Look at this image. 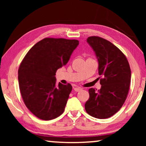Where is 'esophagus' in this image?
<instances>
[{"label":"esophagus","instance_id":"34e87169","mask_svg":"<svg viewBox=\"0 0 146 146\" xmlns=\"http://www.w3.org/2000/svg\"><path fill=\"white\" fill-rule=\"evenodd\" d=\"M74 90L76 92H79V91L82 90V88H80V87H75L74 88Z\"/></svg>","mask_w":146,"mask_h":146}]
</instances>
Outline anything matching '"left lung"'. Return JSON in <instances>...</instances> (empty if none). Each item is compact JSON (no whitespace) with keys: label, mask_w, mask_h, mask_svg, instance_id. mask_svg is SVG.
<instances>
[{"label":"left lung","mask_w":146,"mask_h":146,"mask_svg":"<svg viewBox=\"0 0 146 146\" xmlns=\"http://www.w3.org/2000/svg\"><path fill=\"white\" fill-rule=\"evenodd\" d=\"M87 42L98 60L101 88L89 89L85 110L91 116L106 119L117 112L129 92L131 70L122 52L110 42L99 36H90Z\"/></svg>","instance_id":"8db88e82"}]
</instances>
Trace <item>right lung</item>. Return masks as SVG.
<instances>
[{
	"mask_svg": "<svg viewBox=\"0 0 146 146\" xmlns=\"http://www.w3.org/2000/svg\"><path fill=\"white\" fill-rule=\"evenodd\" d=\"M79 41L45 38L25 55L19 68V83L24 103L35 116L50 120L64 112L72 87L56 84L57 70L65 66Z\"/></svg>",
	"mask_w": 146,
	"mask_h": 146,
	"instance_id": "add662e5",
	"label": "right lung"
}]
</instances>
